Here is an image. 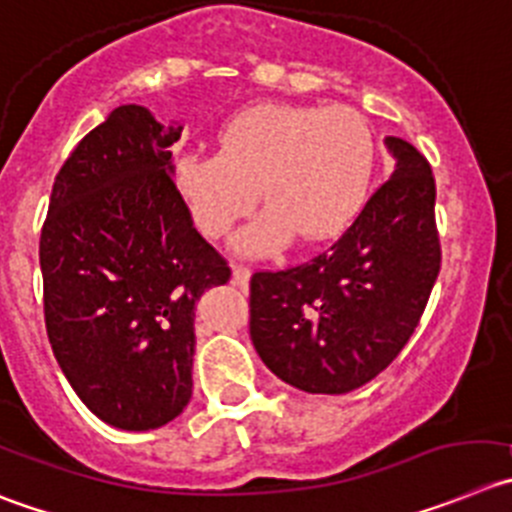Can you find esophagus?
I'll return each mask as SVG.
<instances>
[{"label":"esophagus","mask_w":512,"mask_h":512,"mask_svg":"<svg viewBox=\"0 0 512 512\" xmlns=\"http://www.w3.org/2000/svg\"><path fill=\"white\" fill-rule=\"evenodd\" d=\"M232 280H234V285H240L242 290H247V285H250V267L234 265L232 267Z\"/></svg>","instance_id":"obj_1"}]
</instances>
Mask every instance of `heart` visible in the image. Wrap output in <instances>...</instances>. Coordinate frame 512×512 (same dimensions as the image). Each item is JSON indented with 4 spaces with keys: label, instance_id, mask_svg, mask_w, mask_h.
I'll return each instance as SVG.
<instances>
[{
    "label": "heart",
    "instance_id": "b5f03b06",
    "mask_svg": "<svg viewBox=\"0 0 512 512\" xmlns=\"http://www.w3.org/2000/svg\"><path fill=\"white\" fill-rule=\"evenodd\" d=\"M376 166L369 121L353 108L260 103L219 126L217 154H184L174 181L207 237H224L257 202L270 207L237 237L245 252H270L298 232L326 240L364 207Z\"/></svg>",
    "mask_w": 512,
    "mask_h": 512
}]
</instances>
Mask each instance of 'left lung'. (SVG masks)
<instances>
[{"label":"left lung","mask_w":512,"mask_h":512,"mask_svg":"<svg viewBox=\"0 0 512 512\" xmlns=\"http://www.w3.org/2000/svg\"><path fill=\"white\" fill-rule=\"evenodd\" d=\"M384 143L394 174L341 240L250 280L252 346L308 394H348L379 376L412 338L439 275L432 169L404 138Z\"/></svg>","instance_id":"8db88e82"}]
</instances>
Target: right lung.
I'll return each instance as SVG.
<instances>
[{
  "mask_svg": "<svg viewBox=\"0 0 512 512\" xmlns=\"http://www.w3.org/2000/svg\"><path fill=\"white\" fill-rule=\"evenodd\" d=\"M179 138L176 121L118 105L62 164L40 237L52 353L85 407L126 432L184 412L194 308L232 275L176 189Z\"/></svg>",
  "mask_w": 512,
  "mask_h": 512,
  "instance_id": "1",
  "label": "right lung"
}]
</instances>
